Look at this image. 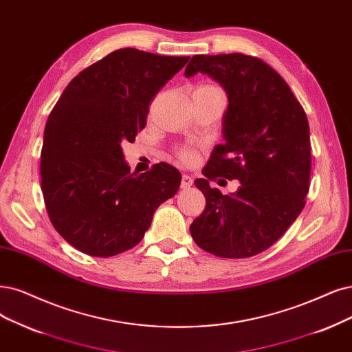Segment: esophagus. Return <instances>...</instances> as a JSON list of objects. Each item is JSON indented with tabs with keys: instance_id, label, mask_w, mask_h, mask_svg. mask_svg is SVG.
I'll return each instance as SVG.
<instances>
[{
	"instance_id": "esophagus-1",
	"label": "esophagus",
	"mask_w": 352,
	"mask_h": 352,
	"mask_svg": "<svg viewBox=\"0 0 352 352\" xmlns=\"http://www.w3.org/2000/svg\"><path fill=\"white\" fill-rule=\"evenodd\" d=\"M191 186H192V178H191L190 175L184 174V175H183V178H181V188H183V190H187V188H190Z\"/></svg>"
}]
</instances>
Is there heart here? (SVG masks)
Wrapping results in <instances>:
<instances>
[{
    "instance_id": "b5f03b06",
    "label": "heart",
    "mask_w": 352,
    "mask_h": 352,
    "mask_svg": "<svg viewBox=\"0 0 352 352\" xmlns=\"http://www.w3.org/2000/svg\"><path fill=\"white\" fill-rule=\"evenodd\" d=\"M199 88H206V89H220L219 87H216V85H210V84H204V85H200ZM222 91V89H220ZM178 158L183 161L184 164H192L194 161H196V158H197V153H196V151L194 149H191V148H181V149H178Z\"/></svg>"
}]
</instances>
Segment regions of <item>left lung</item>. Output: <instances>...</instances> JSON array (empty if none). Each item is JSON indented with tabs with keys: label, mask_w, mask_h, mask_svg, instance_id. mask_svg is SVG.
Listing matches in <instances>:
<instances>
[{
	"label": "left lung",
	"mask_w": 352,
	"mask_h": 352,
	"mask_svg": "<svg viewBox=\"0 0 352 352\" xmlns=\"http://www.w3.org/2000/svg\"><path fill=\"white\" fill-rule=\"evenodd\" d=\"M207 74L222 85L229 106L223 145H217L204 178L194 184L204 212L190 226L201 250L222 258H248L277 242L302 213L311 168L306 113L281 75L263 59L242 54L196 55L186 76ZM238 179L223 197L209 180Z\"/></svg>",
	"instance_id": "obj_1"
}]
</instances>
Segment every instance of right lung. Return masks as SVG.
Returning a JSON list of instances; mask_svg holds the SVG:
<instances>
[{
    "label": "right lung",
    "mask_w": 352,
    "mask_h": 352,
    "mask_svg": "<svg viewBox=\"0 0 352 352\" xmlns=\"http://www.w3.org/2000/svg\"><path fill=\"white\" fill-rule=\"evenodd\" d=\"M188 59L114 50L78 74L50 111L43 199L52 225L78 251L107 258L133 248L160 204L178 191L181 174L169 164L130 173L122 143L135 142L152 98Z\"/></svg>",
    "instance_id": "1"
}]
</instances>
